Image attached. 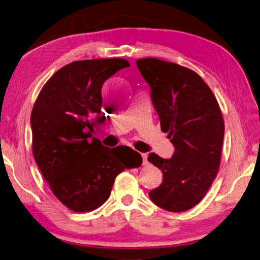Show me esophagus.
<instances>
[{
  "label": "esophagus",
  "mask_w": 260,
  "mask_h": 260,
  "mask_svg": "<svg viewBox=\"0 0 260 260\" xmlns=\"http://www.w3.org/2000/svg\"><path fill=\"white\" fill-rule=\"evenodd\" d=\"M141 156H143V164L144 165L148 164V160H147V155L146 154H141Z\"/></svg>",
  "instance_id": "esophagus-1"
}]
</instances>
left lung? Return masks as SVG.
<instances>
[{"label": "left lung", "instance_id": "obj_1", "mask_svg": "<svg viewBox=\"0 0 260 260\" xmlns=\"http://www.w3.org/2000/svg\"><path fill=\"white\" fill-rule=\"evenodd\" d=\"M136 63L150 87L160 129L174 146L171 158L148 156L163 172V181L149 191V198L168 212H184L204 198L217 175L224 138L221 110L194 71L154 57Z\"/></svg>", "mask_w": 260, "mask_h": 260}]
</instances>
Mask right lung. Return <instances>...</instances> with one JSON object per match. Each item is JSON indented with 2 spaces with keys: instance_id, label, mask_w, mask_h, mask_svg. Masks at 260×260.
Returning <instances> with one entry per match:
<instances>
[{
  "instance_id": "obj_1",
  "label": "right lung",
  "mask_w": 260,
  "mask_h": 260,
  "mask_svg": "<svg viewBox=\"0 0 260 260\" xmlns=\"http://www.w3.org/2000/svg\"><path fill=\"white\" fill-rule=\"evenodd\" d=\"M124 58L76 61L50 78L32 107V153L60 202L73 212H90L111 194L116 175L138 168L141 155L128 146L107 148L92 138L102 117V86Z\"/></svg>"
}]
</instances>
